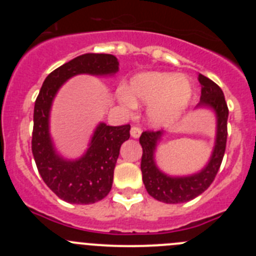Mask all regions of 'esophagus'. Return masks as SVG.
Wrapping results in <instances>:
<instances>
[{"label":"esophagus","mask_w":256,"mask_h":256,"mask_svg":"<svg viewBox=\"0 0 256 256\" xmlns=\"http://www.w3.org/2000/svg\"><path fill=\"white\" fill-rule=\"evenodd\" d=\"M141 133L142 130H140L138 126H132V128H130V136H132L133 138H138L140 136H141Z\"/></svg>","instance_id":"34e87169"}]
</instances>
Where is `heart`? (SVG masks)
Wrapping results in <instances>:
<instances>
[{
    "instance_id": "1",
    "label": "heart",
    "mask_w": 256,
    "mask_h": 256,
    "mask_svg": "<svg viewBox=\"0 0 256 256\" xmlns=\"http://www.w3.org/2000/svg\"><path fill=\"white\" fill-rule=\"evenodd\" d=\"M120 98L126 106L148 104V120L154 126L174 124L186 112L192 98V86L186 76L148 72L133 76Z\"/></svg>"
}]
</instances>
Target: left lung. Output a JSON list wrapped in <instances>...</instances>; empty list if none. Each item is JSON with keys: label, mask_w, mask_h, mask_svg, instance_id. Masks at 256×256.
I'll return each mask as SVG.
<instances>
[{"label": "left lung", "mask_w": 256, "mask_h": 256, "mask_svg": "<svg viewBox=\"0 0 256 256\" xmlns=\"http://www.w3.org/2000/svg\"><path fill=\"white\" fill-rule=\"evenodd\" d=\"M201 84L200 102L196 108H210L216 118V142L209 162L200 172L190 176H169L159 169L155 162V152L162 130L144 132L140 137L142 146L141 172L142 180L148 195L165 204H180L201 195L216 178L222 164L227 144L228 108L224 94L216 83L198 74Z\"/></svg>", "instance_id": "1"}]
</instances>
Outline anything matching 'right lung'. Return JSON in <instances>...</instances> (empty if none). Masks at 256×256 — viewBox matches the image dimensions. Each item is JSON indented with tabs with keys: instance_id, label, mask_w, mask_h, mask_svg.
I'll return each mask as SVG.
<instances>
[{
	"instance_id": "right-lung-1",
	"label": "right lung",
	"mask_w": 256,
	"mask_h": 256,
	"mask_svg": "<svg viewBox=\"0 0 256 256\" xmlns=\"http://www.w3.org/2000/svg\"><path fill=\"white\" fill-rule=\"evenodd\" d=\"M119 61L108 54H84L65 62L44 79L34 104L32 152L40 177L51 191L70 204H94L108 196L112 186L119 150L130 138V126L98 123L80 158L65 159L56 151L50 133V112L61 86L79 74L114 76Z\"/></svg>"
}]
</instances>
